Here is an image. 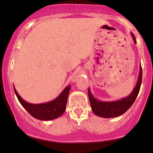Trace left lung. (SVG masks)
<instances>
[{
  "instance_id": "left-lung-1",
  "label": "left lung",
  "mask_w": 153,
  "mask_h": 153,
  "mask_svg": "<svg viewBox=\"0 0 153 153\" xmlns=\"http://www.w3.org/2000/svg\"><path fill=\"white\" fill-rule=\"evenodd\" d=\"M131 36L133 39L134 42L136 44V39L134 35L131 32ZM142 71L141 63L140 66V73H139L138 79L132 92L126 97L113 101H103L96 99L91 92L89 87L88 96L92 111L96 116L101 118H115L121 116L130 108L136 100L142 83Z\"/></svg>"
}]
</instances>
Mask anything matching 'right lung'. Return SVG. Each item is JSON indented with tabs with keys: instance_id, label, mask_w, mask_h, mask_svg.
Listing matches in <instances>:
<instances>
[{
	"instance_id": "1",
	"label": "right lung",
	"mask_w": 153,
	"mask_h": 153,
	"mask_svg": "<svg viewBox=\"0 0 153 153\" xmlns=\"http://www.w3.org/2000/svg\"><path fill=\"white\" fill-rule=\"evenodd\" d=\"M71 85H67L56 99L44 103L34 104L27 102L22 99L13 86L15 94L22 105L32 117L41 121H51L56 119L64 113Z\"/></svg>"
}]
</instances>
